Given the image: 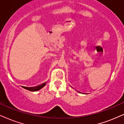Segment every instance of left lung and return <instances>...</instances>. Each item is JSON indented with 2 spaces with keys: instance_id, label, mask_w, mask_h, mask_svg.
I'll list each match as a JSON object with an SVG mask.
<instances>
[{
  "instance_id": "left-lung-1",
  "label": "left lung",
  "mask_w": 124,
  "mask_h": 124,
  "mask_svg": "<svg viewBox=\"0 0 124 124\" xmlns=\"http://www.w3.org/2000/svg\"><path fill=\"white\" fill-rule=\"evenodd\" d=\"M78 92H79V91H78Z\"/></svg>"
}]
</instances>
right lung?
Masks as SVG:
<instances>
[{"mask_svg":"<svg viewBox=\"0 0 124 124\" xmlns=\"http://www.w3.org/2000/svg\"><path fill=\"white\" fill-rule=\"evenodd\" d=\"M46 84V82H45V83L41 84V85H38V86L36 87H23L22 86V87L23 88L26 89V90L30 91H39L42 88H43Z\"/></svg>","mask_w":124,"mask_h":124,"instance_id":"obj_1","label":"right lung"}]
</instances>
